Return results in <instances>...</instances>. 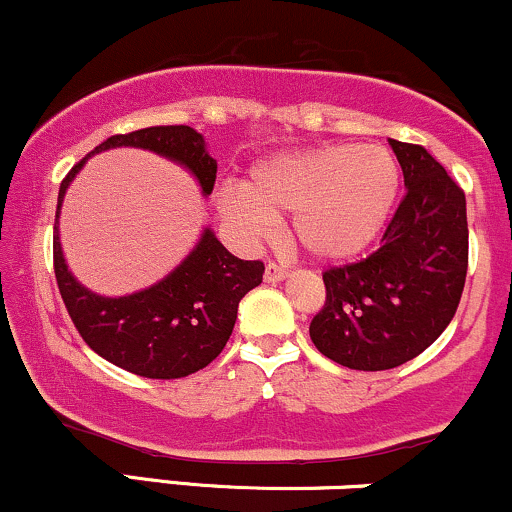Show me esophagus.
Listing matches in <instances>:
<instances>
[{"mask_svg":"<svg viewBox=\"0 0 512 512\" xmlns=\"http://www.w3.org/2000/svg\"><path fill=\"white\" fill-rule=\"evenodd\" d=\"M286 276H289V269L279 262H269L267 269H264V281H269V284H274V281H284Z\"/></svg>","mask_w":512,"mask_h":512,"instance_id":"1","label":"esophagus"}]
</instances>
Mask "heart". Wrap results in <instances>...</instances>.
Masks as SVG:
<instances>
[{"label":"heart","mask_w":512,"mask_h":512,"mask_svg":"<svg viewBox=\"0 0 512 512\" xmlns=\"http://www.w3.org/2000/svg\"><path fill=\"white\" fill-rule=\"evenodd\" d=\"M402 168L385 146H325L274 156L248 185H226L221 216L243 238H264L293 211V238L317 260H349L380 236L397 204Z\"/></svg>","instance_id":"heart-1"}]
</instances>
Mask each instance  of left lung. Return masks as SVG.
I'll list each match as a JSON object with an SVG mask.
<instances>
[{
  "mask_svg": "<svg viewBox=\"0 0 512 512\" xmlns=\"http://www.w3.org/2000/svg\"><path fill=\"white\" fill-rule=\"evenodd\" d=\"M390 144L407 192L378 250L322 272L325 305L310 322L317 351L354 370L397 368L426 351L455 317L467 279L462 187L421 144Z\"/></svg>",
  "mask_w": 512,
  "mask_h": 512,
  "instance_id": "1",
  "label": "left lung"
}]
</instances>
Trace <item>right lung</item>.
I'll return each instance as SVG.
<instances>
[{
    "label": "right lung",
    "mask_w": 512,
    "mask_h": 512,
    "mask_svg": "<svg viewBox=\"0 0 512 512\" xmlns=\"http://www.w3.org/2000/svg\"><path fill=\"white\" fill-rule=\"evenodd\" d=\"M113 146H137L173 158L192 170L204 195L214 190L216 161L207 154L202 134L192 127L166 125L115 134L88 156ZM86 158L62 180L52 236L57 286L76 332L98 356L134 375L173 380L197 373L223 351L236 325L240 298L262 284L264 264L231 255L207 228L187 260L151 289L122 298L84 289L64 264L57 219L64 192Z\"/></svg>",
    "instance_id": "obj_1"
}]
</instances>
